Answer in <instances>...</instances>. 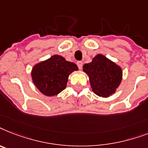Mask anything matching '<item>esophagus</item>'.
<instances>
[{
	"label": "esophagus",
	"mask_w": 148,
	"mask_h": 148,
	"mask_svg": "<svg viewBox=\"0 0 148 148\" xmlns=\"http://www.w3.org/2000/svg\"><path fill=\"white\" fill-rule=\"evenodd\" d=\"M82 64H83V62H82V61H78L77 62V66L79 69H81L82 68Z\"/></svg>",
	"instance_id": "34e87169"
}]
</instances>
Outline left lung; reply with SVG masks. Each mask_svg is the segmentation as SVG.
Here are the masks:
<instances>
[{"instance_id":"obj_1","label":"left lung","mask_w":148,"mask_h":148,"mask_svg":"<svg viewBox=\"0 0 148 148\" xmlns=\"http://www.w3.org/2000/svg\"><path fill=\"white\" fill-rule=\"evenodd\" d=\"M83 71L88 74L93 92L105 98L114 94L122 78L121 69L101 54L84 65Z\"/></svg>"}]
</instances>
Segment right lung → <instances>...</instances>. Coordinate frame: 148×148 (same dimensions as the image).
Here are the masks:
<instances>
[{
    "label": "right lung",
    "mask_w": 148,
    "mask_h": 148,
    "mask_svg": "<svg viewBox=\"0 0 148 148\" xmlns=\"http://www.w3.org/2000/svg\"><path fill=\"white\" fill-rule=\"evenodd\" d=\"M75 70H78L75 63L54 55L36 64L31 75L34 83L42 94L53 96L66 88L69 75Z\"/></svg>",
    "instance_id": "right-lung-1"
}]
</instances>
